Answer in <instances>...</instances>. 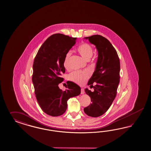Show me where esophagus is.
<instances>
[{"label":"esophagus","mask_w":151,"mask_h":151,"mask_svg":"<svg viewBox=\"0 0 151 151\" xmlns=\"http://www.w3.org/2000/svg\"><path fill=\"white\" fill-rule=\"evenodd\" d=\"M81 94H84L85 93V90L83 88H81Z\"/></svg>","instance_id":"34e87169"}]
</instances>
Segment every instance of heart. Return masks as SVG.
I'll return each instance as SVG.
<instances>
[{
    "label": "heart",
    "instance_id": "b5f03b06",
    "mask_svg": "<svg viewBox=\"0 0 151 151\" xmlns=\"http://www.w3.org/2000/svg\"><path fill=\"white\" fill-rule=\"evenodd\" d=\"M78 52L82 57L86 60L91 59L93 54V49L90 44L88 43H82L78 46ZM71 55V52L69 51L66 52L65 56L64 61V66L65 69H68V61ZM90 76V73L87 71H75L70 74L69 78L70 80L79 85H82L87 81V79Z\"/></svg>",
    "mask_w": 151,
    "mask_h": 151
}]
</instances>
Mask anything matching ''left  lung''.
Wrapping results in <instances>:
<instances>
[{"instance_id": "obj_1", "label": "left lung", "mask_w": 151, "mask_h": 151, "mask_svg": "<svg viewBox=\"0 0 151 151\" xmlns=\"http://www.w3.org/2000/svg\"><path fill=\"white\" fill-rule=\"evenodd\" d=\"M84 38L96 46L98 58L95 70L87 83L94 91L85 90L91 98V104L83 111L88 116L97 117L109 110L117 95L120 63L117 51L105 37L95 35ZM93 82L96 83L95 86H93Z\"/></svg>"}]
</instances>
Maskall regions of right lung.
<instances>
[{
	"mask_svg": "<svg viewBox=\"0 0 151 151\" xmlns=\"http://www.w3.org/2000/svg\"><path fill=\"white\" fill-rule=\"evenodd\" d=\"M76 37L55 34L48 37L37 51L33 63L32 81L37 101L42 110L51 116L63 114L70 98L78 96L81 88L72 81H67L66 89H60L64 81L65 56L76 43Z\"/></svg>",
	"mask_w": 151,
	"mask_h": 151,
	"instance_id": "obj_1",
	"label": "right lung"
}]
</instances>
